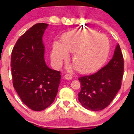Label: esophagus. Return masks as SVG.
Here are the masks:
<instances>
[{
  "label": "esophagus",
  "mask_w": 134,
  "mask_h": 134,
  "mask_svg": "<svg viewBox=\"0 0 134 134\" xmlns=\"http://www.w3.org/2000/svg\"><path fill=\"white\" fill-rule=\"evenodd\" d=\"M64 79L66 80H70L72 79V77L69 74H66L64 76Z\"/></svg>",
  "instance_id": "34e87169"
}]
</instances>
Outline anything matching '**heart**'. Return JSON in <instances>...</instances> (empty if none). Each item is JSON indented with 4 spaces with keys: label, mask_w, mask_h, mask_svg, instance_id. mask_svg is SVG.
<instances>
[{
    "label": "heart",
    "mask_w": 134,
    "mask_h": 134,
    "mask_svg": "<svg viewBox=\"0 0 134 134\" xmlns=\"http://www.w3.org/2000/svg\"><path fill=\"white\" fill-rule=\"evenodd\" d=\"M110 42L103 34L94 30H72L63 35L62 43L54 41L51 59L59 66L73 53L72 61L75 69L81 74L94 72L101 67L108 56Z\"/></svg>",
    "instance_id": "heart-1"
}]
</instances>
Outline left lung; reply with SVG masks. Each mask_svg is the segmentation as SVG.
<instances>
[{
  "label": "left lung",
  "instance_id": "8db88e82",
  "mask_svg": "<svg viewBox=\"0 0 134 134\" xmlns=\"http://www.w3.org/2000/svg\"><path fill=\"white\" fill-rule=\"evenodd\" d=\"M124 58L117 44L111 60L99 71L79 78V101L85 108L99 111L107 107L121 87L124 74Z\"/></svg>",
  "mask_w": 134,
  "mask_h": 134
}]
</instances>
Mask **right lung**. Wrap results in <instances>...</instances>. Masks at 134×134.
Here are the masks:
<instances>
[{"instance_id":"add662e5","label":"right lung","mask_w":134,"mask_h":134,"mask_svg":"<svg viewBox=\"0 0 134 134\" xmlns=\"http://www.w3.org/2000/svg\"><path fill=\"white\" fill-rule=\"evenodd\" d=\"M48 26H33L18 39L11 55L14 87L34 111L43 110L53 102L60 82V72L49 68L44 60L43 36Z\"/></svg>"}]
</instances>
